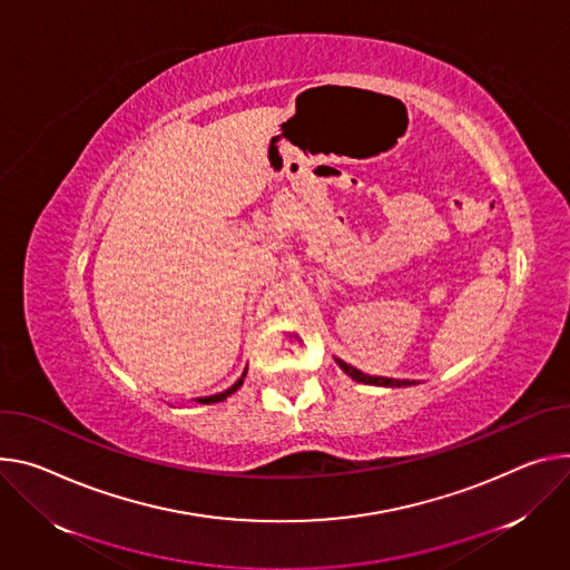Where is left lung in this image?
I'll list each match as a JSON object with an SVG mask.
<instances>
[{"instance_id":"obj_1","label":"left lung","mask_w":570,"mask_h":570,"mask_svg":"<svg viewBox=\"0 0 570 570\" xmlns=\"http://www.w3.org/2000/svg\"><path fill=\"white\" fill-rule=\"evenodd\" d=\"M336 364L341 366L343 373H347L354 382H361V384H371V386H409V384H413V382H409V380H391V377H371V375H364L361 371L347 366L345 361H341V358H336Z\"/></svg>"}]
</instances>
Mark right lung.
Listing matches in <instances>:
<instances>
[{
	"label": "right lung",
	"instance_id": "add662e5",
	"mask_svg": "<svg viewBox=\"0 0 570 570\" xmlns=\"http://www.w3.org/2000/svg\"><path fill=\"white\" fill-rule=\"evenodd\" d=\"M245 373H247V368H245ZM245 373H243V377H245ZM243 377L232 386V389H227V391H223V393H216V395H209V397H197V402L199 404H214V402H223L225 397H229L234 391H238L240 389V384H243Z\"/></svg>",
	"mask_w": 570,
	"mask_h": 570
}]
</instances>
